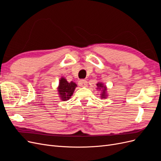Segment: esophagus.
<instances>
[{
    "mask_svg": "<svg viewBox=\"0 0 161 161\" xmlns=\"http://www.w3.org/2000/svg\"><path fill=\"white\" fill-rule=\"evenodd\" d=\"M79 85L81 87H86L88 85V82L85 80H80L79 81Z\"/></svg>",
    "mask_w": 161,
    "mask_h": 161,
    "instance_id": "1",
    "label": "esophagus"
}]
</instances>
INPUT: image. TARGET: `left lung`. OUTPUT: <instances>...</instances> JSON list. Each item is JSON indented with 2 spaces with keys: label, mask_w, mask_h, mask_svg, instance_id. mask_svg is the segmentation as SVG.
<instances>
[{
  "label": "left lung",
  "mask_w": 161,
  "mask_h": 161,
  "mask_svg": "<svg viewBox=\"0 0 161 161\" xmlns=\"http://www.w3.org/2000/svg\"><path fill=\"white\" fill-rule=\"evenodd\" d=\"M97 90H99L101 91L100 93V97L101 99H106L108 97V88H107L106 85H105L103 84V82H98L97 85Z\"/></svg>",
  "instance_id": "1"
}]
</instances>
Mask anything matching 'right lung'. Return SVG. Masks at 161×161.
Masks as SVG:
<instances>
[{"label": "right lung", "mask_w": 161, "mask_h": 161, "mask_svg": "<svg viewBox=\"0 0 161 161\" xmlns=\"http://www.w3.org/2000/svg\"><path fill=\"white\" fill-rule=\"evenodd\" d=\"M77 85L74 82H68L64 77H61L57 88L58 96L63 101H68L73 95Z\"/></svg>", "instance_id": "1"}]
</instances>
